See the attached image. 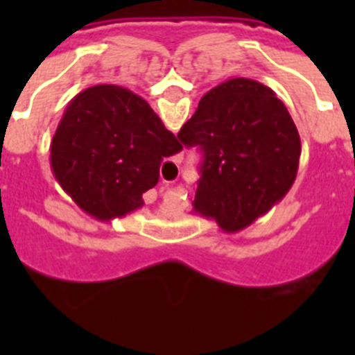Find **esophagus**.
Here are the masks:
<instances>
[{
	"mask_svg": "<svg viewBox=\"0 0 355 355\" xmlns=\"http://www.w3.org/2000/svg\"><path fill=\"white\" fill-rule=\"evenodd\" d=\"M165 187H168V184H165Z\"/></svg>",
	"mask_w": 355,
	"mask_h": 355,
	"instance_id": "34e87169",
	"label": "esophagus"
}]
</instances>
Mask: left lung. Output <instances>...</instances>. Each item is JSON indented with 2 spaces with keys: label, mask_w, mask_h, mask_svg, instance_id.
<instances>
[{
  "label": "left lung",
  "mask_w": 355,
  "mask_h": 355,
  "mask_svg": "<svg viewBox=\"0 0 355 355\" xmlns=\"http://www.w3.org/2000/svg\"><path fill=\"white\" fill-rule=\"evenodd\" d=\"M202 150L193 211L234 233L290 192L300 137L284 103L250 78H231L202 96L178 133Z\"/></svg>",
  "instance_id": "obj_1"
}]
</instances>
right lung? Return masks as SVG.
Wrapping results in <instances>:
<instances>
[{
  "label": "right lung",
  "mask_w": 355,
  "mask_h": 355,
  "mask_svg": "<svg viewBox=\"0 0 355 355\" xmlns=\"http://www.w3.org/2000/svg\"><path fill=\"white\" fill-rule=\"evenodd\" d=\"M181 149L146 99L96 85L65 108L51 140V171L83 211L110 220L142 208L162 162Z\"/></svg>",
  "instance_id": "obj_1"
}]
</instances>
